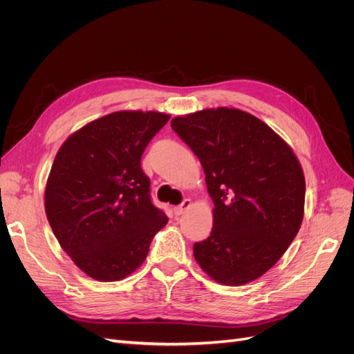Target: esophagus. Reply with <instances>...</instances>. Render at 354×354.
Segmentation results:
<instances>
[{
  "mask_svg": "<svg viewBox=\"0 0 354 354\" xmlns=\"http://www.w3.org/2000/svg\"><path fill=\"white\" fill-rule=\"evenodd\" d=\"M190 205H192V201L190 199H185L181 205L174 208V214H176V216H181V214H183L187 208H190Z\"/></svg>",
  "mask_w": 354,
  "mask_h": 354,
  "instance_id": "34e87169",
  "label": "esophagus"
}]
</instances>
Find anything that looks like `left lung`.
<instances>
[{"label": "left lung", "instance_id": "obj_1", "mask_svg": "<svg viewBox=\"0 0 354 354\" xmlns=\"http://www.w3.org/2000/svg\"><path fill=\"white\" fill-rule=\"evenodd\" d=\"M199 158L214 202L209 238L194 245L201 269L238 286L281 259L301 226L306 180L281 136L239 109H203L171 121Z\"/></svg>", "mask_w": 354, "mask_h": 354}]
</instances>
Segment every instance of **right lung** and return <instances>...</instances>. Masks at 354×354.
Returning a JSON list of instances; mask_svg holds the SVG:
<instances>
[{"instance_id":"add662e5","label":"right lung","mask_w":354,"mask_h":354,"mask_svg":"<svg viewBox=\"0 0 354 354\" xmlns=\"http://www.w3.org/2000/svg\"><path fill=\"white\" fill-rule=\"evenodd\" d=\"M169 118L152 111L104 115L71 134L51 165L48 223L63 251L95 281L130 276L168 221L151 201L140 160Z\"/></svg>"}]
</instances>
